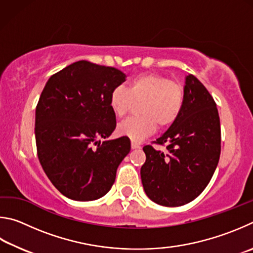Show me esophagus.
<instances>
[{
	"instance_id": "esophagus-1",
	"label": "esophagus",
	"mask_w": 253,
	"mask_h": 253,
	"mask_svg": "<svg viewBox=\"0 0 253 253\" xmlns=\"http://www.w3.org/2000/svg\"><path fill=\"white\" fill-rule=\"evenodd\" d=\"M131 148L132 149H140V145L138 144V143H136V142H133V141H132V142H131Z\"/></svg>"
}]
</instances>
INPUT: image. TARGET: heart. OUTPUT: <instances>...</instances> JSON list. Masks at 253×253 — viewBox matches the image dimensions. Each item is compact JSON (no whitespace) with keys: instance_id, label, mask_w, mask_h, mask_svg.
Segmentation results:
<instances>
[{"instance_id":"1","label":"heart","mask_w":253,"mask_h":253,"mask_svg":"<svg viewBox=\"0 0 253 253\" xmlns=\"http://www.w3.org/2000/svg\"><path fill=\"white\" fill-rule=\"evenodd\" d=\"M140 117L124 120L118 132L132 141L143 140L154 130L171 126L181 114L184 103V90L178 82L158 73L136 75L129 88L117 86L111 91L110 106L117 117H124L140 103Z\"/></svg>"}]
</instances>
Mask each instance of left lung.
I'll use <instances>...</instances> for the list:
<instances>
[{"instance_id": "1", "label": "left lung", "mask_w": 253, "mask_h": 253, "mask_svg": "<svg viewBox=\"0 0 253 253\" xmlns=\"http://www.w3.org/2000/svg\"><path fill=\"white\" fill-rule=\"evenodd\" d=\"M153 143L167 152L145 145L147 157L141 180L147 196L166 207H180L201 194L213 175L221 152V127L216 104L206 86L192 74L185 78L181 114Z\"/></svg>"}]
</instances>
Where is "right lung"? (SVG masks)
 Listing matches in <instances>:
<instances>
[{"instance_id":"obj_1","label":"right lung","mask_w":253,"mask_h":253,"mask_svg":"<svg viewBox=\"0 0 253 253\" xmlns=\"http://www.w3.org/2000/svg\"><path fill=\"white\" fill-rule=\"evenodd\" d=\"M126 78L112 66L83 60L53 74L43 88L35 110L38 157L66 198L93 201L105 196L130 152L127 136L106 140L117 126L111 91Z\"/></svg>"}]
</instances>
